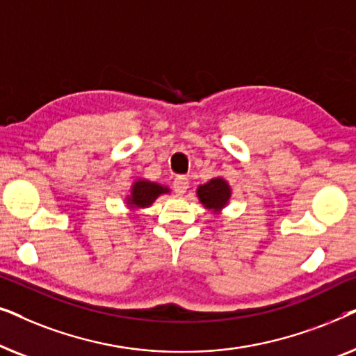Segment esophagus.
<instances>
[{
  "label": "esophagus",
  "mask_w": 356,
  "mask_h": 356,
  "mask_svg": "<svg viewBox=\"0 0 356 356\" xmlns=\"http://www.w3.org/2000/svg\"><path fill=\"white\" fill-rule=\"evenodd\" d=\"M189 188V179L184 177H177L173 179V189L177 194H184Z\"/></svg>",
  "instance_id": "34e87169"
}]
</instances>
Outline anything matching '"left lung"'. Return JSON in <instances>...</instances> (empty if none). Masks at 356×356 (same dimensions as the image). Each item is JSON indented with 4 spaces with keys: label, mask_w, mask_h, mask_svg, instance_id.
Segmentation results:
<instances>
[{
    "label": "left lung",
    "mask_w": 356,
    "mask_h": 356,
    "mask_svg": "<svg viewBox=\"0 0 356 356\" xmlns=\"http://www.w3.org/2000/svg\"><path fill=\"white\" fill-rule=\"evenodd\" d=\"M197 196L207 209L218 211V209L225 206L228 197H230V188L222 178H213L209 183L199 186Z\"/></svg>",
    "instance_id": "obj_1"
}]
</instances>
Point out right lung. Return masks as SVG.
<instances>
[{"label": "right lung", "instance_id": "right-lung-1", "mask_svg": "<svg viewBox=\"0 0 356 356\" xmlns=\"http://www.w3.org/2000/svg\"><path fill=\"white\" fill-rule=\"evenodd\" d=\"M162 193H167V188L159 186V184L149 181H138L133 186V189H131V196L128 197V201L131 206L147 207Z\"/></svg>", "mask_w": 356, "mask_h": 356}]
</instances>
